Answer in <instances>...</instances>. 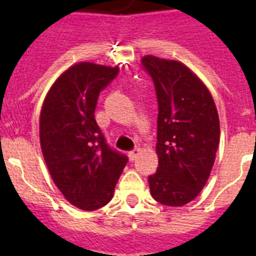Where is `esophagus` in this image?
I'll return each instance as SVG.
<instances>
[{
    "label": "esophagus",
    "instance_id": "esophagus-1",
    "mask_svg": "<svg viewBox=\"0 0 256 256\" xmlns=\"http://www.w3.org/2000/svg\"><path fill=\"white\" fill-rule=\"evenodd\" d=\"M140 154V148H134L132 152H128V160H136L138 158V156Z\"/></svg>",
    "mask_w": 256,
    "mask_h": 256
}]
</instances>
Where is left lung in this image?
I'll return each instance as SVG.
<instances>
[{"label": "left lung", "mask_w": 256, "mask_h": 256, "mask_svg": "<svg viewBox=\"0 0 256 256\" xmlns=\"http://www.w3.org/2000/svg\"><path fill=\"white\" fill-rule=\"evenodd\" d=\"M158 98V170L148 176L156 202L180 207L202 191L219 146V116L210 90L184 64L144 56Z\"/></svg>", "instance_id": "1"}]
</instances>
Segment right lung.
Returning a JSON list of instances; mask_svg holds the SVG:
<instances>
[{"instance_id": "1", "label": "right lung", "mask_w": 256, "mask_h": 256, "mask_svg": "<svg viewBox=\"0 0 256 256\" xmlns=\"http://www.w3.org/2000/svg\"><path fill=\"white\" fill-rule=\"evenodd\" d=\"M120 68L78 62L56 80L40 114V144L50 176L69 203L98 210L112 198L128 156L108 148L94 118L100 90Z\"/></svg>"}]
</instances>
